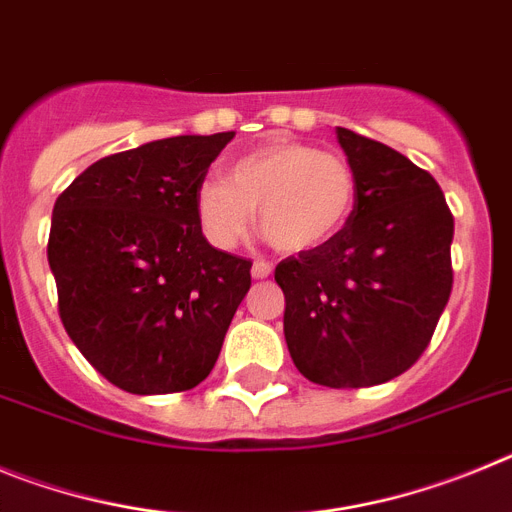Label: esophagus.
<instances>
[{
	"label": "esophagus",
	"mask_w": 512,
	"mask_h": 512,
	"mask_svg": "<svg viewBox=\"0 0 512 512\" xmlns=\"http://www.w3.org/2000/svg\"><path fill=\"white\" fill-rule=\"evenodd\" d=\"M271 271H274V266H271L269 261H253V269H251L253 279H266V277H271Z\"/></svg>",
	"instance_id": "34e87169"
}]
</instances>
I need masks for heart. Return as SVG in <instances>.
<instances>
[{
  "label": "heart",
  "instance_id": "b5f03b06",
  "mask_svg": "<svg viewBox=\"0 0 512 512\" xmlns=\"http://www.w3.org/2000/svg\"><path fill=\"white\" fill-rule=\"evenodd\" d=\"M354 166L341 153L300 140H271L228 166V182L205 179L194 212L207 241L233 251L248 241L259 210L261 228L279 251L307 253L346 228L356 207Z\"/></svg>",
  "mask_w": 512,
  "mask_h": 512
}]
</instances>
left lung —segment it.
Listing matches in <instances>:
<instances>
[{
  "mask_svg": "<svg viewBox=\"0 0 512 512\" xmlns=\"http://www.w3.org/2000/svg\"><path fill=\"white\" fill-rule=\"evenodd\" d=\"M354 166L356 207L325 246L279 261L284 338L310 382L356 390L408 372L449 302L451 215L428 171L354 130L336 128Z\"/></svg>",
  "mask_w": 512,
  "mask_h": 512,
  "instance_id": "8db88e82",
  "label": "left lung"
}]
</instances>
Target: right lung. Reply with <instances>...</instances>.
<instances>
[{
    "mask_svg": "<svg viewBox=\"0 0 512 512\" xmlns=\"http://www.w3.org/2000/svg\"><path fill=\"white\" fill-rule=\"evenodd\" d=\"M235 133L153 140L81 171L53 207L58 315L84 359L133 395L212 372L251 261L202 235L194 192Z\"/></svg>",
    "mask_w": 512,
    "mask_h": 512,
    "instance_id": "obj_1",
    "label": "right lung"
}]
</instances>
